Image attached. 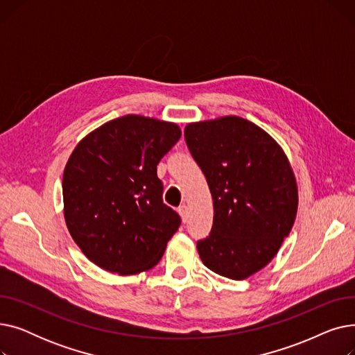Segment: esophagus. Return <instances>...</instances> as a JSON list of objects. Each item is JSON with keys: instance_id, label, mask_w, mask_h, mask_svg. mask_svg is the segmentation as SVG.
Here are the masks:
<instances>
[{"instance_id": "obj_1", "label": "esophagus", "mask_w": 355, "mask_h": 355, "mask_svg": "<svg viewBox=\"0 0 355 355\" xmlns=\"http://www.w3.org/2000/svg\"><path fill=\"white\" fill-rule=\"evenodd\" d=\"M178 213H180L182 221H187V218H189V210H187V206H185V204H182V206L178 207Z\"/></svg>"}]
</instances>
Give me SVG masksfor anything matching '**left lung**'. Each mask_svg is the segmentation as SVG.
Listing matches in <instances>:
<instances>
[{
    "label": "left lung",
    "mask_w": 355,
    "mask_h": 355,
    "mask_svg": "<svg viewBox=\"0 0 355 355\" xmlns=\"http://www.w3.org/2000/svg\"><path fill=\"white\" fill-rule=\"evenodd\" d=\"M184 137L207 180L214 217L197 250L210 270L243 281L281 249L297 211V187L284 149L248 119L189 123Z\"/></svg>",
    "instance_id": "left-lung-1"
}]
</instances>
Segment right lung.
<instances>
[{
  "label": "right lung",
  "instance_id": "right-lung-1",
  "mask_svg": "<svg viewBox=\"0 0 355 355\" xmlns=\"http://www.w3.org/2000/svg\"><path fill=\"white\" fill-rule=\"evenodd\" d=\"M177 123L126 115L92 130L63 173L66 226L85 256L119 275L154 268L181 225L157 175L178 142Z\"/></svg>",
  "mask_w": 355,
  "mask_h": 355
}]
</instances>
